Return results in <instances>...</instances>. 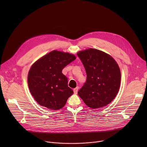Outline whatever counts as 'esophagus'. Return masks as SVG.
<instances>
[{
  "label": "esophagus",
  "mask_w": 147,
  "mask_h": 147,
  "mask_svg": "<svg viewBox=\"0 0 147 147\" xmlns=\"http://www.w3.org/2000/svg\"><path fill=\"white\" fill-rule=\"evenodd\" d=\"M78 87H76L74 89V92L75 94H76L78 93Z\"/></svg>",
  "instance_id": "1"
}]
</instances>
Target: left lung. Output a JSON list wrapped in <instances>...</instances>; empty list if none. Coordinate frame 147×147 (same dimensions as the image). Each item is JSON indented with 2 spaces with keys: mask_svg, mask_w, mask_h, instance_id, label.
Listing matches in <instances>:
<instances>
[{
  "mask_svg": "<svg viewBox=\"0 0 147 147\" xmlns=\"http://www.w3.org/2000/svg\"><path fill=\"white\" fill-rule=\"evenodd\" d=\"M77 54L86 73V82L78 95L92 109L105 107L119 90L121 74L118 63L109 54L96 49L80 51Z\"/></svg>",
  "mask_w": 147,
  "mask_h": 147,
  "instance_id": "1",
  "label": "left lung"
}]
</instances>
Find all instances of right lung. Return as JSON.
<instances>
[{
  "label": "right lung",
  "instance_id": "add662e5",
  "mask_svg": "<svg viewBox=\"0 0 147 147\" xmlns=\"http://www.w3.org/2000/svg\"><path fill=\"white\" fill-rule=\"evenodd\" d=\"M76 58L72 54L53 50L32 65L28 84L31 94L39 105L54 110L65 105L74 92L68 87L67 78L62 71Z\"/></svg>",
  "mask_w": 147,
  "mask_h": 147
}]
</instances>
